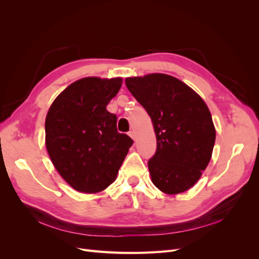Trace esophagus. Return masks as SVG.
I'll use <instances>...</instances> for the list:
<instances>
[{
	"mask_svg": "<svg viewBox=\"0 0 259 259\" xmlns=\"http://www.w3.org/2000/svg\"><path fill=\"white\" fill-rule=\"evenodd\" d=\"M128 135L133 138V139H136V133H135V131H130V133H128Z\"/></svg>",
	"mask_w": 259,
	"mask_h": 259,
	"instance_id": "34e87169",
	"label": "esophagus"
}]
</instances>
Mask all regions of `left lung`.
I'll list each match as a JSON object with an SVG mask.
<instances>
[{"label": "left lung", "mask_w": 259, "mask_h": 259, "mask_svg": "<svg viewBox=\"0 0 259 259\" xmlns=\"http://www.w3.org/2000/svg\"><path fill=\"white\" fill-rule=\"evenodd\" d=\"M151 117L156 151L148 167L153 185L178 194L197 184L211 158L216 131L205 101L190 86L164 73L125 79Z\"/></svg>", "instance_id": "8db88e82"}]
</instances>
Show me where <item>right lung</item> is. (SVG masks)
<instances>
[{
  "label": "right lung",
  "mask_w": 259,
  "mask_h": 259,
  "mask_svg": "<svg viewBox=\"0 0 259 259\" xmlns=\"http://www.w3.org/2000/svg\"><path fill=\"white\" fill-rule=\"evenodd\" d=\"M122 82V77H83L62 91L46 114L49 155L76 191L97 193L110 186L133 145L117 132L116 115L107 110Z\"/></svg>",
  "instance_id": "right-lung-1"
}]
</instances>
